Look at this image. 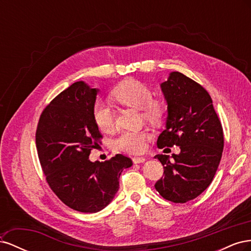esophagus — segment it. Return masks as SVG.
I'll return each mask as SVG.
<instances>
[{"instance_id": "1", "label": "esophagus", "mask_w": 251, "mask_h": 251, "mask_svg": "<svg viewBox=\"0 0 251 251\" xmlns=\"http://www.w3.org/2000/svg\"><path fill=\"white\" fill-rule=\"evenodd\" d=\"M144 161H146V158H144V157H134V158H133V162H134L135 164L142 163V162H144Z\"/></svg>"}]
</instances>
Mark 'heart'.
<instances>
[{
    "mask_svg": "<svg viewBox=\"0 0 251 251\" xmlns=\"http://www.w3.org/2000/svg\"><path fill=\"white\" fill-rule=\"evenodd\" d=\"M112 97L127 107L141 110L143 117L151 123H158L165 112L163 101L151 98L150 88L137 79L128 78L120 82L112 91ZM92 114L94 123L100 131L111 132L115 126V115L108 103L98 101ZM149 137L150 134L147 131L123 132L113 141V147L126 153H140L146 148Z\"/></svg>",
    "mask_w": 251,
    "mask_h": 251,
    "instance_id": "b5f03b06",
    "label": "heart"
}]
</instances>
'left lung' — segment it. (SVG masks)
I'll list each match as a JSON object with an SVG mask.
<instances>
[{
	"label": "left lung",
	"instance_id": "obj_1",
	"mask_svg": "<svg viewBox=\"0 0 251 251\" xmlns=\"http://www.w3.org/2000/svg\"><path fill=\"white\" fill-rule=\"evenodd\" d=\"M168 104L165 130L158 148L180 147V154L156 155L164 177L155 184L164 199L185 203L197 198L214 179L224 148L223 128L212 100L198 82L174 71L160 85Z\"/></svg>",
	"mask_w": 251,
	"mask_h": 251
}]
</instances>
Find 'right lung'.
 I'll return each instance as SVG.
<instances>
[{"mask_svg": "<svg viewBox=\"0 0 251 251\" xmlns=\"http://www.w3.org/2000/svg\"><path fill=\"white\" fill-rule=\"evenodd\" d=\"M100 89L76 81L53 100L42 113L35 142L48 184L67 206L97 212L111 203L119 189V177L133 165L117 154L110 160L90 161L91 150L101 138L93 120Z\"/></svg>", "mask_w": 251, "mask_h": 251, "instance_id": "obj_1", "label": "right lung"}]
</instances>
